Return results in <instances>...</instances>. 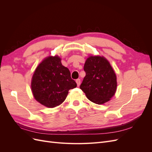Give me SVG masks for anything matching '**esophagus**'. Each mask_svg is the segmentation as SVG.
Instances as JSON below:
<instances>
[{
    "label": "esophagus",
    "mask_w": 152,
    "mask_h": 152,
    "mask_svg": "<svg viewBox=\"0 0 152 152\" xmlns=\"http://www.w3.org/2000/svg\"><path fill=\"white\" fill-rule=\"evenodd\" d=\"M76 83L77 84V86H79L80 84V80L79 79H78L76 80Z\"/></svg>",
    "instance_id": "obj_1"
}]
</instances>
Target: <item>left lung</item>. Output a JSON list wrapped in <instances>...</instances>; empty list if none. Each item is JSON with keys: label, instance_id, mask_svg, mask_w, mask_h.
<instances>
[{"label": "left lung", "instance_id": "obj_1", "mask_svg": "<svg viewBox=\"0 0 152 152\" xmlns=\"http://www.w3.org/2000/svg\"><path fill=\"white\" fill-rule=\"evenodd\" d=\"M84 70L86 76L80 88L91 102L102 104L108 102L117 90V77L109 61L103 56H90Z\"/></svg>", "mask_w": 152, "mask_h": 152}]
</instances>
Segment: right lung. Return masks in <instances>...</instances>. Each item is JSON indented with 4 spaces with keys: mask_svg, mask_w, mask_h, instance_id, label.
<instances>
[{
    "mask_svg": "<svg viewBox=\"0 0 152 152\" xmlns=\"http://www.w3.org/2000/svg\"><path fill=\"white\" fill-rule=\"evenodd\" d=\"M58 56H48L37 67L31 82L35 99L48 108H54L65 100L68 91L77 84L68 69L62 65Z\"/></svg>",
    "mask_w": 152,
    "mask_h": 152,
    "instance_id": "add662e5",
    "label": "right lung"
}]
</instances>
